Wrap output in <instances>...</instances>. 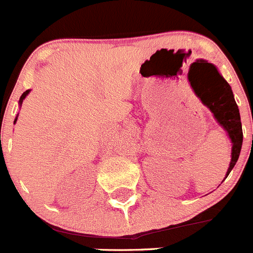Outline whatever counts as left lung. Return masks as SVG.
<instances>
[{"label":"left lung","mask_w":253,"mask_h":253,"mask_svg":"<svg viewBox=\"0 0 253 253\" xmlns=\"http://www.w3.org/2000/svg\"><path fill=\"white\" fill-rule=\"evenodd\" d=\"M209 64L213 68L214 76L210 78L209 81H207V84L202 87L200 92H196V95L200 97L203 104L211 111L216 122L227 131L228 137L231 139V162H229V167H228V171L225 173V180L227 176L229 175V172L233 169L234 165L238 161V157H240L243 142L242 124H241L240 110H238V106H237L236 100H234L231 86L223 78V76L218 72V69L214 64Z\"/></svg>","instance_id":"obj_1"}]
</instances>
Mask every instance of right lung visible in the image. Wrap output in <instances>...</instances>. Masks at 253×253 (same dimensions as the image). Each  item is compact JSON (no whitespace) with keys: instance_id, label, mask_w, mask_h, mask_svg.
Wrapping results in <instances>:
<instances>
[{"instance_id":"right-lung-1","label":"right lung","mask_w":253,"mask_h":253,"mask_svg":"<svg viewBox=\"0 0 253 253\" xmlns=\"http://www.w3.org/2000/svg\"><path fill=\"white\" fill-rule=\"evenodd\" d=\"M29 92H30V90H26L25 92H24V93H22V95H21V97H20V100H19V105H20V106H21V105H22V101L25 100L26 96L29 95ZM16 120H17V116H16V118H15V123H16Z\"/></svg>"}]
</instances>
